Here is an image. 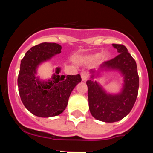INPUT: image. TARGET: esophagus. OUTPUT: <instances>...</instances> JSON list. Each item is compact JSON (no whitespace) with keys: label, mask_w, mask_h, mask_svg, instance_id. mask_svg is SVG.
Masks as SVG:
<instances>
[{"label":"esophagus","mask_w":153,"mask_h":153,"mask_svg":"<svg viewBox=\"0 0 153 153\" xmlns=\"http://www.w3.org/2000/svg\"><path fill=\"white\" fill-rule=\"evenodd\" d=\"M88 73L86 72V71H83V72L81 73V78H82V80L86 81L88 78Z\"/></svg>","instance_id":"esophagus-1"}]
</instances>
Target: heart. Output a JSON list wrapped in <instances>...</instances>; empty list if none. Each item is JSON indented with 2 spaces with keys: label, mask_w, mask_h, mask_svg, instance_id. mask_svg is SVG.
I'll return each mask as SVG.
<instances>
[{
  "label": "heart",
  "mask_w": 153,
  "mask_h": 153,
  "mask_svg": "<svg viewBox=\"0 0 153 153\" xmlns=\"http://www.w3.org/2000/svg\"><path fill=\"white\" fill-rule=\"evenodd\" d=\"M100 56H102V60H107L109 56V54L108 53H104L102 54V56H101L100 53H96V54H93L92 55V56H90L89 58H90V60H98Z\"/></svg>",
  "instance_id": "1"
}]
</instances>
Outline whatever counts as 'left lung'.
Listing matches in <instances>:
<instances>
[{
    "label": "left lung",
    "instance_id": "1",
    "mask_svg": "<svg viewBox=\"0 0 153 153\" xmlns=\"http://www.w3.org/2000/svg\"><path fill=\"white\" fill-rule=\"evenodd\" d=\"M119 55L102 63L97 70H90V79L86 81L88 87L89 109L93 117L106 123L120 121L129 114L134 106L139 90L137 66L126 47L122 44H113ZM118 71L124 77V85L119 94L107 93L93 79L101 72Z\"/></svg>",
    "mask_w": 153,
    "mask_h": 153
}]
</instances>
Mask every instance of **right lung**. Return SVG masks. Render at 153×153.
<instances>
[{
  "label": "right lung",
  "mask_w": 153,
  "mask_h": 153,
  "mask_svg": "<svg viewBox=\"0 0 153 153\" xmlns=\"http://www.w3.org/2000/svg\"><path fill=\"white\" fill-rule=\"evenodd\" d=\"M61 46L56 43H41L31 47L21 60L17 85L24 106L39 117L58 116L64 111L69 97L81 82L79 74L60 75L56 67L52 77L47 80L36 76L40 64L61 53Z\"/></svg>",
  "instance_id": "obj_1"
}]
</instances>
